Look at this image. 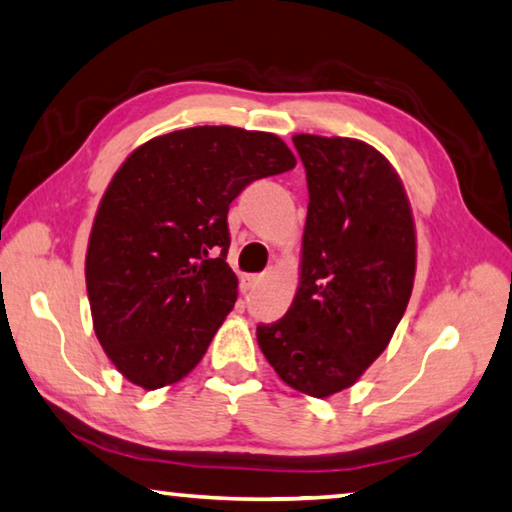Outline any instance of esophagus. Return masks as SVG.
Here are the masks:
<instances>
[{
    "label": "esophagus",
    "mask_w": 512,
    "mask_h": 512,
    "mask_svg": "<svg viewBox=\"0 0 512 512\" xmlns=\"http://www.w3.org/2000/svg\"><path fill=\"white\" fill-rule=\"evenodd\" d=\"M256 274H245V277H242L240 279V290H242V293H249V290H254V286H256Z\"/></svg>",
    "instance_id": "obj_1"
}]
</instances>
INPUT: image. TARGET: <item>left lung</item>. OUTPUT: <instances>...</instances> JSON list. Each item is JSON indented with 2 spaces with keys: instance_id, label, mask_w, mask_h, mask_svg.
Returning <instances> with one entry per match:
<instances>
[{
  "instance_id": "8db88e82",
  "label": "left lung",
  "mask_w": 512,
  "mask_h": 512,
  "mask_svg": "<svg viewBox=\"0 0 512 512\" xmlns=\"http://www.w3.org/2000/svg\"><path fill=\"white\" fill-rule=\"evenodd\" d=\"M309 185L302 272L281 320L258 325L265 359L288 387L327 398L382 355L410 302L416 233L387 157L348 137L295 135Z\"/></svg>"
}]
</instances>
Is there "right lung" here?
Listing matches in <instances>:
<instances>
[{"mask_svg": "<svg viewBox=\"0 0 512 512\" xmlns=\"http://www.w3.org/2000/svg\"><path fill=\"white\" fill-rule=\"evenodd\" d=\"M295 167L277 135L196 125L132 151L102 196L86 249L93 329L137 387L174 384L206 355L235 300L231 201Z\"/></svg>", "mask_w": 512, "mask_h": 512, "instance_id": "1", "label": "right lung"}]
</instances>
